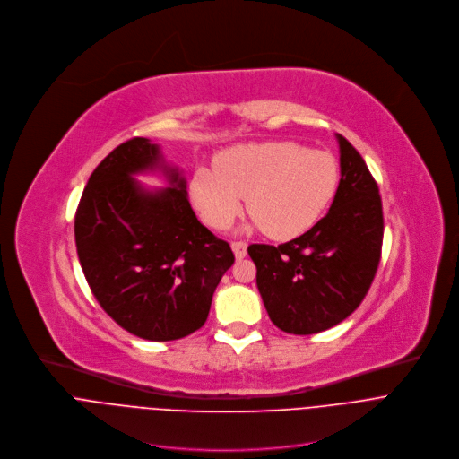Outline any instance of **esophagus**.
Instances as JSON below:
<instances>
[{
  "instance_id": "obj_1",
  "label": "esophagus",
  "mask_w": 459,
  "mask_h": 459,
  "mask_svg": "<svg viewBox=\"0 0 459 459\" xmlns=\"http://www.w3.org/2000/svg\"><path fill=\"white\" fill-rule=\"evenodd\" d=\"M231 249H233L237 260H240V258H244L247 255V244L246 242H233Z\"/></svg>"
}]
</instances>
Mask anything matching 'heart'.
I'll use <instances>...</instances> for the list:
<instances>
[{
  "label": "heart",
  "mask_w": 459,
  "mask_h": 459,
  "mask_svg": "<svg viewBox=\"0 0 459 459\" xmlns=\"http://www.w3.org/2000/svg\"><path fill=\"white\" fill-rule=\"evenodd\" d=\"M340 180L336 159L293 141L237 144L215 159V169L199 168L190 195L215 230L228 228L242 212L244 197L253 228L274 240L309 231L331 204Z\"/></svg>",
  "instance_id": "1"
}]
</instances>
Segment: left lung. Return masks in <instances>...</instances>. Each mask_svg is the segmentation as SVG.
Listing matches in <instances>:
<instances>
[{"instance_id":"left-lung-1","label":"left lung","mask_w":459,"mask_h":459,"mask_svg":"<svg viewBox=\"0 0 459 459\" xmlns=\"http://www.w3.org/2000/svg\"><path fill=\"white\" fill-rule=\"evenodd\" d=\"M340 182L309 231L279 247L251 244L256 288L271 322L291 334H315L345 320L377 274L384 213L377 182L354 146L334 135Z\"/></svg>"}]
</instances>
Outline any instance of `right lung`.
<instances>
[{"label":"right lung","instance_id":"1","mask_svg":"<svg viewBox=\"0 0 459 459\" xmlns=\"http://www.w3.org/2000/svg\"><path fill=\"white\" fill-rule=\"evenodd\" d=\"M139 174H159L167 186L150 189ZM186 185L160 144L135 137L90 175L75 213L77 255L91 293L123 329L152 342L203 327L235 262L230 244L199 222Z\"/></svg>","mask_w":459,"mask_h":459}]
</instances>
